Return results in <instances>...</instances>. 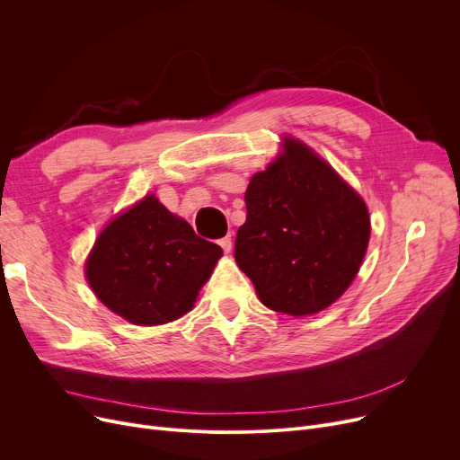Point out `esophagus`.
<instances>
[{
	"instance_id": "34e87169",
	"label": "esophagus",
	"mask_w": 460,
	"mask_h": 460,
	"mask_svg": "<svg viewBox=\"0 0 460 460\" xmlns=\"http://www.w3.org/2000/svg\"><path fill=\"white\" fill-rule=\"evenodd\" d=\"M220 246H222V250H224L226 253H231V248H233V240H231V236L222 238V240H220Z\"/></svg>"
}]
</instances>
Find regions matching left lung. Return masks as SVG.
Segmentation results:
<instances>
[{
	"label": "left lung",
	"mask_w": 460,
	"mask_h": 460,
	"mask_svg": "<svg viewBox=\"0 0 460 460\" xmlns=\"http://www.w3.org/2000/svg\"><path fill=\"white\" fill-rule=\"evenodd\" d=\"M281 149L246 188V222L234 259L272 311L309 317L352 285L367 253L364 198L307 143L281 136Z\"/></svg>",
	"instance_id": "obj_1"
}]
</instances>
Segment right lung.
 I'll return each instance as SVG.
<instances>
[{"mask_svg":"<svg viewBox=\"0 0 460 460\" xmlns=\"http://www.w3.org/2000/svg\"><path fill=\"white\" fill-rule=\"evenodd\" d=\"M222 248L199 238L155 193L115 214L84 262L94 296L136 326L186 315L212 276Z\"/></svg>","mask_w":460,"mask_h":460,"instance_id":"add662e5","label":"right lung"}]
</instances>
